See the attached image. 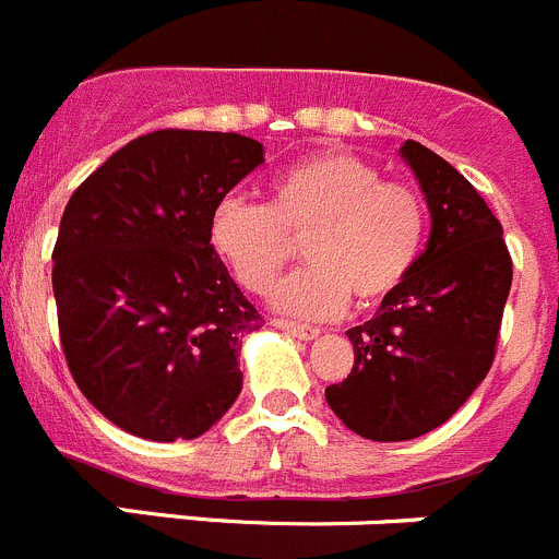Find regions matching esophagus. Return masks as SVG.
<instances>
[{"instance_id":"34e87169","label":"esophagus","mask_w":559,"mask_h":559,"mask_svg":"<svg viewBox=\"0 0 559 559\" xmlns=\"http://www.w3.org/2000/svg\"><path fill=\"white\" fill-rule=\"evenodd\" d=\"M276 330L288 332V335L299 337V341H316V337L321 335V330H316V326H307V324H294V321H274Z\"/></svg>"}]
</instances>
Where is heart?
Instances as JSON below:
<instances>
[{"label":"heart","mask_w":559,"mask_h":559,"mask_svg":"<svg viewBox=\"0 0 559 559\" xmlns=\"http://www.w3.org/2000/svg\"><path fill=\"white\" fill-rule=\"evenodd\" d=\"M424 229L418 191L385 182L360 157L324 152L280 174L269 204L224 199L210 218V243L246 290L265 294L294 258L296 240H305L310 265L288 276L271 301L299 319H335L349 296L368 307L404 283Z\"/></svg>","instance_id":"b5f03b06"}]
</instances>
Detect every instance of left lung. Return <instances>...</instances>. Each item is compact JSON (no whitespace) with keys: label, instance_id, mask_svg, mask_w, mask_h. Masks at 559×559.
Masks as SVG:
<instances>
[{"label":"left lung","instance_id":"obj_1","mask_svg":"<svg viewBox=\"0 0 559 559\" xmlns=\"http://www.w3.org/2000/svg\"><path fill=\"white\" fill-rule=\"evenodd\" d=\"M427 199V249L371 321L352 326V373L326 404L368 440L432 432L477 391L496 355L513 260L499 218L468 179L432 150H399Z\"/></svg>","mask_w":559,"mask_h":559}]
</instances>
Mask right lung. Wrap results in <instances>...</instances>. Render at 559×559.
Instances as JSON below:
<instances>
[{
  "instance_id": "1",
  "label": "right lung",
  "mask_w": 559,
  "mask_h": 559,
  "mask_svg": "<svg viewBox=\"0 0 559 559\" xmlns=\"http://www.w3.org/2000/svg\"><path fill=\"white\" fill-rule=\"evenodd\" d=\"M263 143L157 130L107 157L60 218L52 290L76 388L146 440H191L238 399L240 341L263 319L210 243V218Z\"/></svg>"
}]
</instances>
